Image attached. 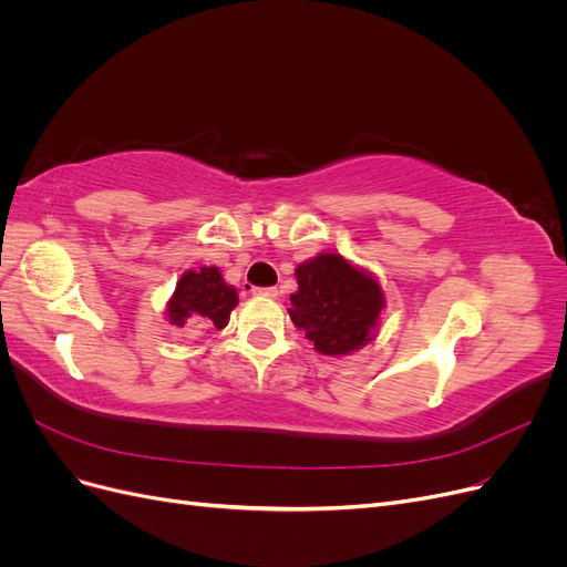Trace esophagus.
I'll use <instances>...</instances> for the list:
<instances>
[{
  "label": "esophagus",
  "mask_w": 567,
  "mask_h": 567,
  "mask_svg": "<svg viewBox=\"0 0 567 567\" xmlns=\"http://www.w3.org/2000/svg\"><path fill=\"white\" fill-rule=\"evenodd\" d=\"M252 296L257 298H269V300H277L279 298V290L277 288H255Z\"/></svg>",
  "instance_id": "1"
}]
</instances>
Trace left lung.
<instances>
[{"mask_svg":"<svg viewBox=\"0 0 567 567\" xmlns=\"http://www.w3.org/2000/svg\"><path fill=\"white\" fill-rule=\"evenodd\" d=\"M288 315L326 357L362 350L379 333L385 293L371 271L340 252H319L296 267Z\"/></svg>","mask_w":567,"mask_h":567,"instance_id":"left-lung-1","label":"left lung"}]
</instances>
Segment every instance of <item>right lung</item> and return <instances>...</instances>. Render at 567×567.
<instances>
[{
  "label": "right lung",
  "mask_w": 567,
  "mask_h": 567,
  "mask_svg": "<svg viewBox=\"0 0 567 567\" xmlns=\"http://www.w3.org/2000/svg\"><path fill=\"white\" fill-rule=\"evenodd\" d=\"M238 305L236 288L229 286L217 267L186 269L175 293L165 305V317L177 329H217L229 323L231 310Z\"/></svg>",
  "instance_id": "add662e5"
}]
</instances>
